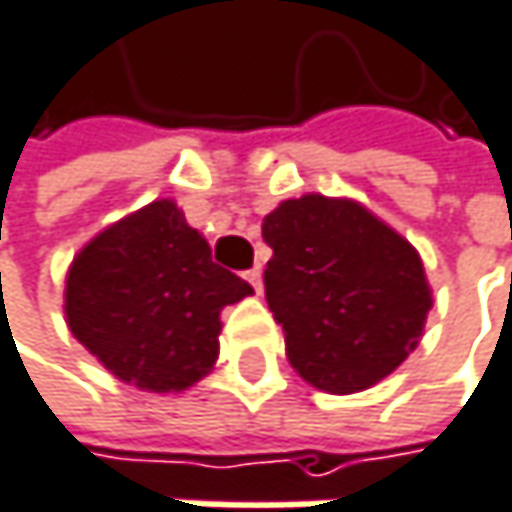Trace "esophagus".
<instances>
[{"label":"esophagus","instance_id":"1","mask_svg":"<svg viewBox=\"0 0 512 512\" xmlns=\"http://www.w3.org/2000/svg\"><path fill=\"white\" fill-rule=\"evenodd\" d=\"M245 282L251 285V291L258 294V297L264 294V279H261V270H258V267H254V270H248V273H245Z\"/></svg>","mask_w":512,"mask_h":512}]
</instances>
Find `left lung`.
<instances>
[{"instance_id":"left-lung-1","label":"left lung","mask_w":512,"mask_h":512,"mask_svg":"<svg viewBox=\"0 0 512 512\" xmlns=\"http://www.w3.org/2000/svg\"><path fill=\"white\" fill-rule=\"evenodd\" d=\"M261 233L273 248L267 303L306 384L363 393L420 345L432 309L423 258L372 209L312 191L282 200Z\"/></svg>"}]
</instances>
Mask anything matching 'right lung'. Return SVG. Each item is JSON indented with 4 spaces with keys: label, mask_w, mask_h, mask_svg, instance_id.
<instances>
[{
    "label": "right lung",
    "mask_w": 512,
    "mask_h": 512,
    "mask_svg": "<svg viewBox=\"0 0 512 512\" xmlns=\"http://www.w3.org/2000/svg\"><path fill=\"white\" fill-rule=\"evenodd\" d=\"M251 285L212 261V248L170 197L98 230L65 273L71 336L122 384L182 393L218 360L221 309Z\"/></svg>",
    "instance_id": "1"
}]
</instances>
